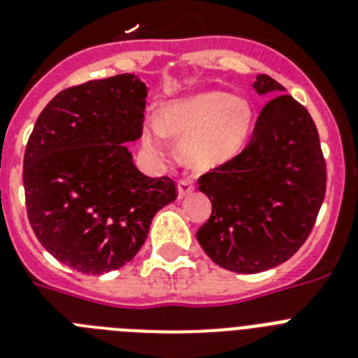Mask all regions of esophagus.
Listing matches in <instances>:
<instances>
[{
    "label": "esophagus",
    "instance_id": "esophagus-1",
    "mask_svg": "<svg viewBox=\"0 0 358 358\" xmlns=\"http://www.w3.org/2000/svg\"><path fill=\"white\" fill-rule=\"evenodd\" d=\"M193 191H195V185L191 180H180L178 182V199H184V196L193 195Z\"/></svg>",
    "mask_w": 358,
    "mask_h": 358
}]
</instances>
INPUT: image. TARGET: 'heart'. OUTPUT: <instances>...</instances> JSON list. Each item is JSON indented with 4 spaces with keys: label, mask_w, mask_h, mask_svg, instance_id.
<instances>
[{
    "label": "heart",
    "mask_w": 358,
    "mask_h": 358,
    "mask_svg": "<svg viewBox=\"0 0 358 358\" xmlns=\"http://www.w3.org/2000/svg\"><path fill=\"white\" fill-rule=\"evenodd\" d=\"M252 106L247 98L206 91L174 100L159 111V124L143 129V146L156 159L171 152L169 139L180 143L189 167L206 171L238 156L252 128Z\"/></svg>",
    "instance_id": "heart-1"
}]
</instances>
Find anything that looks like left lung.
Here are the masks:
<instances>
[{"mask_svg":"<svg viewBox=\"0 0 358 358\" xmlns=\"http://www.w3.org/2000/svg\"><path fill=\"white\" fill-rule=\"evenodd\" d=\"M256 94L273 100L262 109L241 154L199 178L212 215L196 239L217 266L234 273L267 271L299 250L325 195L316 124L280 83L260 74Z\"/></svg>","mask_w":358,"mask_h":358,"instance_id":"8db88e82","label":"left lung"}]
</instances>
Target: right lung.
Instances as JSON below:
<instances>
[{"label":"right lung","mask_w":358,"mask_h":358,"mask_svg":"<svg viewBox=\"0 0 358 358\" xmlns=\"http://www.w3.org/2000/svg\"><path fill=\"white\" fill-rule=\"evenodd\" d=\"M148 87L119 74L64 89L42 109L24 156L27 217L42 247L85 275L134 260L150 223L176 199L167 176L135 167Z\"/></svg>","instance_id":"1"}]
</instances>
